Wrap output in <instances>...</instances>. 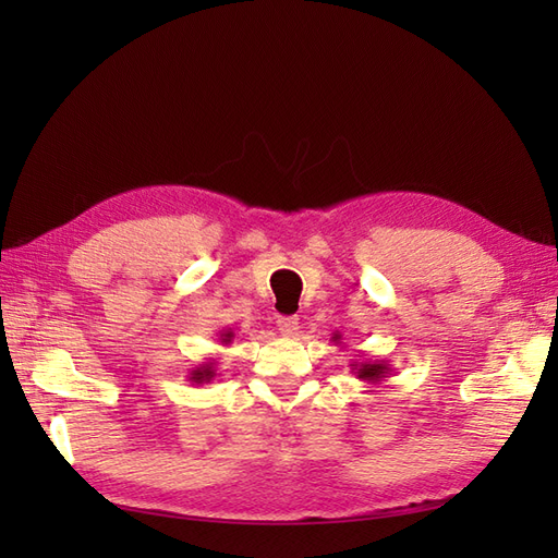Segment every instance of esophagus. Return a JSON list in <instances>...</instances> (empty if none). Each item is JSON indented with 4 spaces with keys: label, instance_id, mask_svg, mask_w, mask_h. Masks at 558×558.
I'll return each mask as SVG.
<instances>
[{
    "label": "esophagus",
    "instance_id": "obj_1",
    "mask_svg": "<svg viewBox=\"0 0 558 558\" xmlns=\"http://www.w3.org/2000/svg\"><path fill=\"white\" fill-rule=\"evenodd\" d=\"M277 328L283 337H293L298 335V328H300V320L295 316H279L277 318Z\"/></svg>",
    "mask_w": 558,
    "mask_h": 558
}]
</instances>
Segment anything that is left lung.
<instances>
[{"label": "left lung", "instance_id": "obj_1", "mask_svg": "<svg viewBox=\"0 0 558 558\" xmlns=\"http://www.w3.org/2000/svg\"><path fill=\"white\" fill-rule=\"evenodd\" d=\"M332 342L335 347H342V335L332 332ZM351 375H356V379L365 384H381L388 375H391V367H388L386 361H351Z\"/></svg>", "mask_w": 558, "mask_h": 558}]
</instances>
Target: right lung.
<instances>
[{"instance_id":"right-lung-1","label":"right lung","mask_w":558,"mask_h":558,"mask_svg":"<svg viewBox=\"0 0 558 558\" xmlns=\"http://www.w3.org/2000/svg\"><path fill=\"white\" fill-rule=\"evenodd\" d=\"M218 335H221V337H218V340H221L223 347H228V344L232 342V337H234V332H232L230 328H228V330H221ZM214 377H216V361H214V359L202 361L199 365L191 367V373H189V381L195 384V386L209 384V381H214Z\"/></svg>"}]
</instances>
